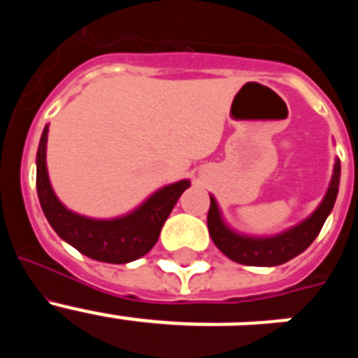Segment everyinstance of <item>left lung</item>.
<instances>
[{
	"label": "left lung",
	"mask_w": 358,
	"mask_h": 358,
	"mask_svg": "<svg viewBox=\"0 0 358 358\" xmlns=\"http://www.w3.org/2000/svg\"><path fill=\"white\" fill-rule=\"evenodd\" d=\"M339 179L341 161L337 159L330 188L322 199L321 206L310 215L305 222L281 233V235L271 236V238H248V236H240L227 229L226 224L220 218L217 202L213 197H210L208 229H210L211 240L229 260L236 262V264L252 265V267H274V265L285 264V262L296 258L297 255H301L319 235V231H321L322 224L330 215L335 199H337Z\"/></svg>",
	"instance_id": "obj_1"
}]
</instances>
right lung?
<instances>
[{"label":"right lung","instance_id":"right-lung-1","mask_svg":"<svg viewBox=\"0 0 358 358\" xmlns=\"http://www.w3.org/2000/svg\"><path fill=\"white\" fill-rule=\"evenodd\" d=\"M46 140L48 125L44 127L37 148V195L41 208L57 235L82 255L106 264H129L147 255L156 245L164 220L176 206L177 199L189 186V181L164 186L143 202V206L127 217L115 220L80 217L66 210L50 186L46 170Z\"/></svg>","mask_w":358,"mask_h":358}]
</instances>
